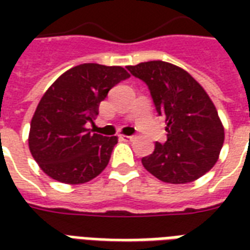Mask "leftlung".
Here are the masks:
<instances>
[{
  "label": "left lung",
  "mask_w": 250,
  "mask_h": 250,
  "mask_svg": "<svg viewBox=\"0 0 250 250\" xmlns=\"http://www.w3.org/2000/svg\"><path fill=\"white\" fill-rule=\"evenodd\" d=\"M127 77L122 66L87 62L68 69L46 89L30 122L28 143L48 177L80 185L107 167L118 136L114 127H96L93 119L109 89Z\"/></svg>",
  "instance_id": "obj_1"
}]
</instances>
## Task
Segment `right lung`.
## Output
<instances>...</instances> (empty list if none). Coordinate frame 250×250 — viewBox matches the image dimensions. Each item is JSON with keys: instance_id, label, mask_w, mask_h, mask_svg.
Returning a JSON list of instances; mask_svg holds the SVG:
<instances>
[{"instance_id": "1", "label": "right lung", "mask_w": 250, "mask_h": 250, "mask_svg": "<svg viewBox=\"0 0 250 250\" xmlns=\"http://www.w3.org/2000/svg\"><path fill=\"white\" fill-rule=\"evenodd\" d=\"M130 72L146 83L155 108L166 116V138L142 159L147 171L162 182H193L211 170L225 139L224 125L209 95L182 68L154 60Z\"/></svg>"}]
</instances>
